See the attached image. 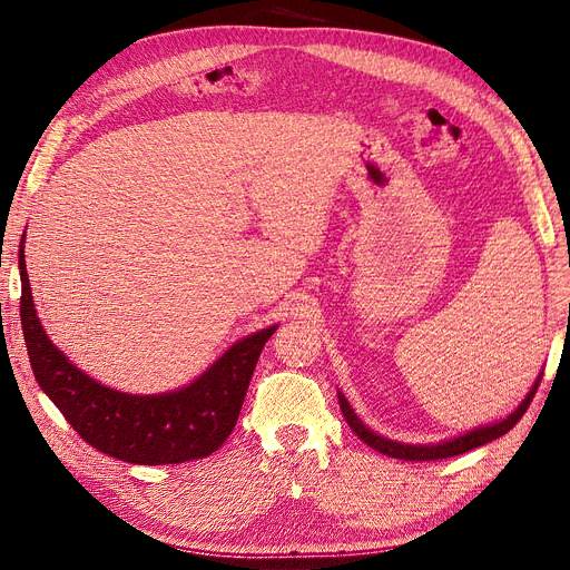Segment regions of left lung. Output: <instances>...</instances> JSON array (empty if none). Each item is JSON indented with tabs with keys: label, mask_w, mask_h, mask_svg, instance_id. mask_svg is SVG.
Instances as JSON below:
<instances>
[{
	"label": "left lung",
	"mask_w": 570,
	"mask_h": 570,
	"mask_svg": "<svg viewBox=\"0 0 570 570\" xmlns=\"http://www.w3.org/2000/svg\"><path fill=\"white\" fill-rule=\"evenodd\" d=\"M538 383H541V376L535 379V383L531 385V391L527 393V397L522 400V404L508 415L503 417V421L499 423H492V425H485V428H478V430H471L462 436H455V439H448L443 443H432V445H411V443H400V441H391L385 439L376 432H372L367 425H363L361 417L355 415V411L351 409V404L346 402V397L340 393V409L346 417V423L351 425V430L361 436L370 448H374V451L387 455V458H397V460H409V462H428V460H443V458H453V455H462V453H469L473 451V448L478 445H485L499 436H503L505 432H511L520 417L524 415V411L529 409L535 391H538Z\"/></svg>",
	"instance_id": "obj_1"
}]
</instances>
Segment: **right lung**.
Listing matches in <instances>:
<instances>
[{
  "mask_svg": "<svg viewBox=\"0 0 570 570\" xmlns=\"http://www.w3.org/2000/svg\"><path fill=\"white\" fill-rule=\"evenodd\" d=\"M20 321L41 391L97 451L131 464H179L213 455L233 432L269 325L233 344L194 383L161 395L112 391L80 372L46 335L37 316L20 245Z\"/></svg>",
  "mask_w": 570,
  "mask_h": 570,
  "instance_id": "1",
  "label": "right lung"
}]
</instances>
